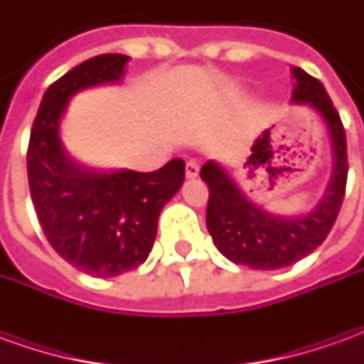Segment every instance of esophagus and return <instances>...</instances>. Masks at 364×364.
<instances>
[{"instance_id": "1", "label": "esophagus", "mask_w": 364, "mask_h": 364, "mask_svg": "<svg viewBox=\"0 0 364 364\" xmlns=\"http://www.w3.org/2000/svg\"><path fill=\"white\" fill-rule=\"evenodd\" d=\"M198 169H200V166H198L197 159H189L187 166H185V175H187L189 179H195L198 175Z\"/></svg>"}]
</instances>
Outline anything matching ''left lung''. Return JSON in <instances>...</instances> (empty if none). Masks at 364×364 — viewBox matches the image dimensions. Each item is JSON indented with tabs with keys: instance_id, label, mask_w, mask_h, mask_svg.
<instances>
[{
	"instance_id": "1",
	"label": "left lung",
	"mask_w": 364,
	"mask_h": 364,
	"mask_svg": "<svg viewBox=\"0 0 364 364\" xmlns=\"http://www.w3.org/2000/svg\"><path fill=\"white\" fill-rule=\"evenodd\" d=\"M292 75L296 80L292 101L320 112L333 144L331 179L312 213L289 218L269 214L253 205L218 164L206 161L200 169V177L208 185L206 228L214 244L230 261L261 271L289 267L321 245L336 224L347 185V142L339 112L316 77L300 68H292Z\"/></svg>"
}]
</instances>
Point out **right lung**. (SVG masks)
<instances>
[{
    "label": "right lung",
    "instance_id": "add662e5",
    "mask_svg": "<svg viewBox=\"0 0 364 364\" xmlns=\"http://www.w3.org/2000/svg\"><path fill=\"white\" fill-rule=\"evenodd\" d=\"M128 56L101 54L52 83L31 130L27 173L36 216L62 259L91 277H117L142 265L158 232L161 208L185 181V161L158 171L101 173L68 158L60 119L77 91L119 82Z\"/></svg>",
    "mask_w": 364,
    "mask_h": 364
}]
</instances>
